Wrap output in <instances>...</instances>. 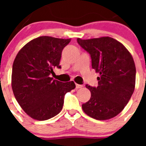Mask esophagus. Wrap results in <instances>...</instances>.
I'll return each mask as SVG.
<instances>
[{"label": "esophagus", "mask_w": 146, "mask_h": 146, "mask_svg": "<svg viewBox=\"0 0 146 146\" xmlns=\"http://www.w3.org/2000/svg\"><path fill=\"white\" fill-rule=\"evenodd\" d=\"M82 87V85H79V84H76V88H81Z\"/></svg>", "instance_id": "34e87169"}]
</instances>
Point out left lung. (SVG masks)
<instances>
[{
  "mask_svg": "<svg viewBox=\"0 0 146 146\" xmlns=\"http://www.w3.org/2000/svg\"><path fill=\"white\" fill-rule=\"evenodd\" d=\"M91 58L99 76L98 86L86 85L91 99L82 104L86 114L96 120H108L119 114L135 91L136 68L133 58L121 42L109 36L77 39Z\"/></svg>",
  "mask_w": 146,
  "mask_h": 146,
  "instance_id": "8db88e82",
  "label": "left lung"
}]
</instances>
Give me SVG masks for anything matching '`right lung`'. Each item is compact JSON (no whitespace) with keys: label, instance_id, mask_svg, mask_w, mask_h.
<instances>
[{"label":"right lung","instance_id":"1","mask_svg":"<svg viewBox=\"0 0 146 146\" xmlns=\"http://www.w3.org/2000/svg\"><path fill=\"white\" fill-rule=\"evenodd\" d=\"M71 39L40 36L19 51L12 66L11 88L22 109L32 118L45 121L61 111L64 96L75 88L73 81L62 82L50 75L60 68L62 50Z\"/></svg>","mask_w":146,"mask_h":146}]
</instances>
